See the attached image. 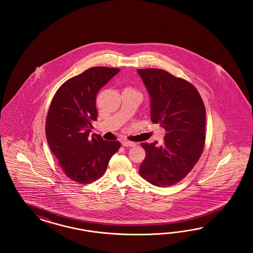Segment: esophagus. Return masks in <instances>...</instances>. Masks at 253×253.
Returning <instances> with one entry per match:
<instances>
[{"label": "esophagus", "mask_w": 253, "mask_h": 253, "mask_svg": "<svg viewBox=\"0 0 253 253\" xmlns=\"http://www.w3.org/2000/svg\"><path fill=\"white\" fill-rule=\"evenodd\" d=\"M123 146H127V147H131V146H135V144L133 142H130V141H123L122 142Z\"/></svg>", "instance_id": "1"}]
</instances>
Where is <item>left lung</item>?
Here are the masks:
<instances>
[{
	"instance_id": "1",
	"label": "left lung",
	"mask_w": 253,
	"mask_h": 253,
	"mask_svg": "<svg viewBox=\"0 0 253 253\" xmlns=\"http://www.w3.org/2000/svg\"><path fill=\"white\" fill-rule=\"evenodd\" d=\"M150 97L151 122L166 130L164 143H142L146 158L139 172L166 187L180 182L199 161L205 145L206 109L199 92L183 79L159 69H138Z\"/></svg>"
}]
</instances>
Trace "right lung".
Wrapping results in <instances>:
<instances>
[{"label": "right lung", "instance_id": "right-lung-1", "mask_svg": "<svg viewBox=\"0 0 253 253\" xmlns=\"http://www.w3.org/2000/svg\"><path fill=\"white\" fill-rule=\"evenodd\" d=\"M119 72L106 67L85 70L59 87L49 107L48 145L65 174L79 184H90L102 176L121 146L119 141H105L96 133L89 136L98 114L96 94Z\"/></svg>", "mask_w": 253, "mask_h": 253}]
</instances>
